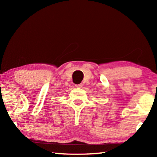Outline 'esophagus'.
I'll return each mask as SVG.
<instances>
[{
    "mask_svg": "<svg viewBox=\"0 0 157 157\" xmlns=\"http://www.w3.org/2000/svg\"><path fill=\"white\" fill-rule=\"evenodd\" d=\"M82 86H83V84H79L75 85V86L78 87V88H82Z\"/></svg>",
    "mask_w": 157,
    "mask_h": 157,
    "instance_id": "esophagus-1",
    "label": "esophagus"
}]
</instances>
